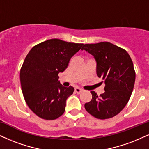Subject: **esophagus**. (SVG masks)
<instances>
[{
  "label": "esophagus",
  "instance_id": "34e87169",
  "mask_svg": "<svg viewBox=\"0 0 149 149\" xmlns=\"http://www.w3.org/2000/svg\"><path fill=\"white\" fill-rule=\"evenodd\" d=\"M74 91H75V92H76L77 93H78V94H80V93H81L82 91H83V90L79 88H75Z\"/></svg>",
  "mask_w": 149,
  "mask_h": 149
}]
</instances>
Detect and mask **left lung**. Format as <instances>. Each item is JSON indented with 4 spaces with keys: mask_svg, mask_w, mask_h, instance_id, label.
I'll return each mask as SVG.
<instances>
[{
    "mask_svg": "<svg viewBox=\"0 0 149 149\" xmlns=\"http://www.w3.org/2000/svg\"><path fill=\"white\" fill-rule=\"evenodd\" d=\"M81 49L94 56L97 74L103 81L101 84H105V92L100 96L91 91L93 97L85 104L86 110L97 119L113 117L125 107L133 92L135 72L131 56L109 42L85 44Z\"/></svg>",
    "mask_w": 149,
    "mask_h": 149,
    "instance_id": "obj_1",
    "label": "left lung"
}]
</instances>
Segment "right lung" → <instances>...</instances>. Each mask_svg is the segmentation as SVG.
Masks as SVG:
<instances>
[{
    "label": "right lung",
    "mask_w": 149,
    "mask_h": 149,
    "mask_svg": "<svg viewBox=\"0 0 149 149\" xmlns=\"http://www.w3.org/2000/svg\"><path fill=\"white\" fill-rule=\"evenodd\" d=\"M83 45L52 38L34 46L27 54L20 80L25 102L37 116L53 120L63 114L66 100L74 89L62 86L58 74Z\"/></svg>",
    "instance_id": "1"
}]
</instances>
